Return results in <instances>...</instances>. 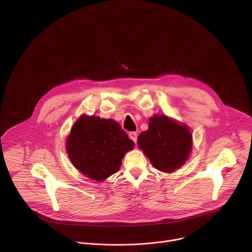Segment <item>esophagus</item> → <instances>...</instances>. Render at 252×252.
Returning a JSON list of instances; mask_svg holds the SVG:
<instances>
[{
	"label": "esophagus",
	"mask_w": 252,
	"mask_h": 252,
	"mask_svg": "<svg viewBox=\"0 0 252 252\" xmlns=\"http://www.w3.org/2000/svg\"><path fill=\"white\" fill-rule=\"evenodd\" d=\"M128 136H129V138L135 143L136 142V140H137V133L136 132H129L128 133Z\"/></svg>",
	"instance_id": "34e87169"
}]
</instances>
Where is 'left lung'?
Masks as SVG:
<instances>
[{
    "mask_svg": "<svg viewBox=\"0 0 252 252\" xmlns=\"http://www.w3.org/2000/svg\"><path fill=\"white\" fill-rule=\"evenodd\" d=\"M137 145L157 169L171 173L189 158L192 134L187 125L165 115H155L149 119L148 130L138 135Z\"/></svg>",
    "mask_w": 252,
    "mask_h": 252,
    "instance_id": "8db88e82",
    "label": "left lung"
}]
</instances>
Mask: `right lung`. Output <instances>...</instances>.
Segmentation results:
<instances>
[{
    "instance_id": "1",
    "label": "right lung",
    "mask_w": 252,
    "mask_h": 252,
    "mask_svg": "<svg viewBox=\"0 0 252 252\" xmlns=\"http://www.w3.org/2000/svg\"><path fill=\"white\" fill-rule=\"evenodd\" d=\"M134 143L114 120L82 115L65 139L73 165L92 181L103 182L119 171L125 155Z\"/></svg>"
}]
</instances>
